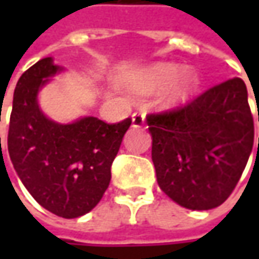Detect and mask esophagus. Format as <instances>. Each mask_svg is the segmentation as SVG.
<instances>
[{
    "mask_svg": "<svg viewBox=\"0 0 259 259\" xmlns=\"http://www.w3.org/2000/svg\"><path fill=\"white\" fill-rule=\"evenodd\" d=\"M145 122V114L144 112H141V111H138V112H134L133 114V126H143Z\"/></svg>",
    "mask_w": 259,
    "mask_h": 259,
    "instance_id": "obj_1",
    "label": "esophagus"
}]
</instances>
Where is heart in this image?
Returning <instances> with one entry per match:
<instances>
[{
  "label": "heart",
  "mask_w": 259,
  "mask_h": 259,
  "mask_svg": "<svg viewBox=\"0 0 259 259\" xmlns=\"http://www.w3.org/2000/svg\"><path fill=\"white\" fill-rule=\"evenodd\" d=\"M179 73V67L170 63H160L150 69H147L141 75L135 79L134 86L140 92H151L161 89L168 85ZM197 85V76L192 72H186L180 76L171 86L168 92V101L170 102H179L186 99L192 94L194 86Z\"/></svg>",
  "instance_id": "b5f03b06"
}]
</instances>
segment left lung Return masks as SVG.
Here are the masks:
<instances>
[{"label":"left lung","mask_w":259,"mask_h":259,"mask_svg":"<svg viewBox=\"0 0 259 259\" xmlns=\"http://www.w3.org/2000/svg\"><path fill=\"white\" fill-rule=\"evenodd\" d=\"M147 124L160 189L192 210L224 203L254 145V118L244 80L229 79L183 106L148 114Z\"/></svg>","instance_id":"1"}]
</instances>
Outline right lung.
I'll return each instance as SVG.
<instances>
[{"label": "right lung", "instance_id": "right-lung-1", "mask_svg": "<svg viewBox=\"0 0 259 259\" xmlns=\"http://www.w3.org/2000/svg\"><path fill=\"white\" fill-rule=\"evenodd\" d=\"M59 70L46 57L18 79L7 141L15 171L30 194L49 212L72 219L91 212L102 199L131 118L108 124L86 116L67 125L46 118L37 94Z\"/></svg>", "mask_w": 259, "mask_h": 259}]
</instances>
